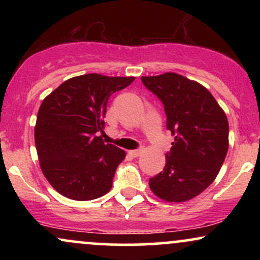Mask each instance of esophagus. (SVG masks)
Wrapping results in <instances>:
<instances>
[{
  "label": "esophagus",
  "instance_id": "1",
  "mask_svg": "<svg viewBox=\"0 0 260 260\" xmlns=\"http://www.w3.org/2000/svg\"><path fill=\"white\" fill-rule=\"evenodd\" d=\"M128 153L132 155L133 157H138L139 155L143 153V149L140 148V149H136V150H129V151H128Z\"/></svg>",
  "mask_w": 260,
  "mask_h": 260
}]
</instances>
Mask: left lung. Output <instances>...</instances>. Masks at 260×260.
I'll use <instances>...</instances> for the list:
<instances>
[{
	"label": "left lung",
	"mask_w": 260,
	"mask_h": 260,
	"mask_svg": "<svg viewBox=\"0 0 260 260\" xmlns=\"http://www.w3.org/2000/svg\"><path fill=\"white\" fill-rule=\"evenodd\" d=\"M143 84L164 104L166 127L175 140L164 171L149 180L155 196L186 202L213 183L229 149V122L202 84L177 73L142 77Z\"/></svg>",
	"instance_id": "left-lung-1"
}]
</instances>
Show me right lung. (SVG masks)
Listing matches in <instances>:
<instances>
[{
    "mask_svg": "<svg viewBox=\"0 0 260 260\" xmlns=\"http://www.w3.org/2000/svg\"><path fill=\"white\" fill-rule=\"evenodd\" d=\"M133 80L84 74L66 80L44 99L35 124V145L43 174L59 194L91 201L111 189L126 153L105 144L99 134L105 127L110 96Z\"/></svg>",
    "mask_w": 260,
    "mask_h": 260,
    "instance_id": "obj_1",
    "label": "right lung"
}]
</instances>
